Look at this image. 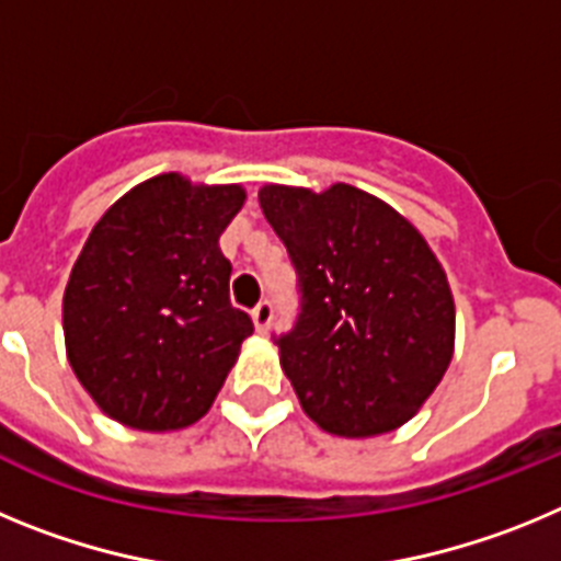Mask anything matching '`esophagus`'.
<instances>
[{"instance_id": "1", "label": "esophagus", "mask_w": 561, "mask_h": 561, "mask_svg": "<svg viewBox=\"0 0 561 561\" xmlns=\"http://www.w3.org/2000/svg\"><path fill=\"white\" fill-rule=\"evenodd\" d=\"M252 323H255V329L261 331V334H266L272 325V304L270 300H261V304L252 309Z\"/></svg>"}]
</instances>
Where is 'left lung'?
Instances as JSON below:
<instances>
[{"label": "left lung", "instance_id": "obj_1", "mask_svg": "<svg viewBox=\"0 0 561 561\" xmlns=\"http://www.w3.org/2000/svg\"><path fill=\"white\" fill-rule=\"evenodd\" d=\"M257 202L297 272L300 314L275 342L309 419L345 438L401 427L453 359L455 304L438 257L354 185H264Z\"/></svg>", "mask_w": 561, "mask_h": 561}]
</instances>
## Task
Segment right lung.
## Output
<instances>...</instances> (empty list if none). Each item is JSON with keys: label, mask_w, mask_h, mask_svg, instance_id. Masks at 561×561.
Returning a JSON list of instances; mask_svg holds the SVG:
<instances>
[{"label": "right lung", "mask_w": 561, "mask_h": 561, "mask_svg": "<svg viewBox=\"0 0 561 561\" xmlns=\"http://www.w3.org/2000/svg\"><path fill=\"white\" fill-rule=\"evenodd\" d=\"M244 199L241 185L160 173L89 232L64 291V340L78 381L114 421L165 433L210 410L252 334L219 247Z\"/></svg>", "instance_id": "right-lung-1"}]
</instances>
